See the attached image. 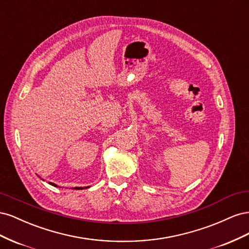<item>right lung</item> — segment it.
I'll return each instance as SVG.
<instances>
[{
  "label": "right lung",
  "instance_id": "right-lung-1",
  "mask_svg": "<svg viewBox=\"0 0 249 249\" xmlns=\"http://www.w3.org/2000/svg\"><path fill=\"white\" fill-rule=\"evenodd\" d=\"M49 184H50V185H52V186H55V187L57 186L56 184H54V183H51V182H49ZM74 189H83V188H82V187H76V188H74Z\"/></svg>",
  "mask_w": 249,
  "mask_h": 249
}]
</instances>
